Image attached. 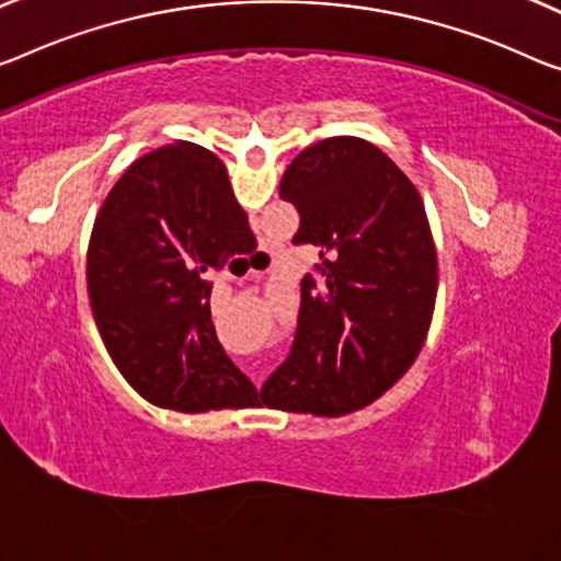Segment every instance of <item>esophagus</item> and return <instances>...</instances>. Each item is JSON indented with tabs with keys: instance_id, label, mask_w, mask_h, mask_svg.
Listing matches in <instances>:
<instances>
[{
	"instance_id": "1",
	"label": "esophagus",
	"mask_w": 561,
	"mask_h": 561,
	"mask_svg": "<svg viewBox=\"0 0 561 561\" xmlns=\"http://www.w3.org/2000/svg\"><path fill=\"white\" fill-rule=\"evenodd\" d=\"M261 275H263V271H251L248 273V278H261Z\"/></svg>"
}]
</instances>
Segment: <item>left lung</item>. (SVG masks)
<instances>
[{
  "label": "left lung",
  "mask_w": 561,
  "mask_h": 561,
  "mask_svg": "<svg viewBox=\"0 0 561 561\" xmlns=\"http://www.w3.org/2000/svg\"><path fill=\"white\" fill-rule=\"evenodd\" d=\"M296 205L293 243L321 248L300 280L288 358L263 383L265 407L341 416L376 401L424 346L438 286L424 201L360 137L310 145L280 180Z\"/></svg>",
  "instance_id": "obj_1"
}]
</instances>
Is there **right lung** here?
<instances>
[{"label": "right lung", "mask_w": 561, "mask_h": 561, "mask_svg": "<svg viewBox=\"0 0 561 561\" xmlns=\"http://www.w3.org/2000/svg\"><path fill=\"white\" fill-rule=\"evenodd\" d=\"M253 232L218 154L175 142L137 158L94 218L90 306L127 383L154 407H255L257 391L220 346L208 280Z\"/></svg>", "instance_id": "add662e5"}]
</instances>
